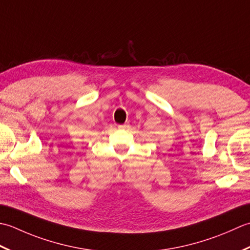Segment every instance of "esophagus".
<instances>
[{"mask_svg":"<svg viewBox=\"0 0 250 250\" xmlns=\"http://www.w3.org/2000/svg\"><path fill=\"white\" fill-rule=\"evenodd\" d=\"M118 127H119L120 129H125V128H127V125H126V124H124V125H119Z\"/></svg>","mask_w":250,"mask_h":250,"instance_id":"obj_1","label":"esophagus"}]
</instances>
